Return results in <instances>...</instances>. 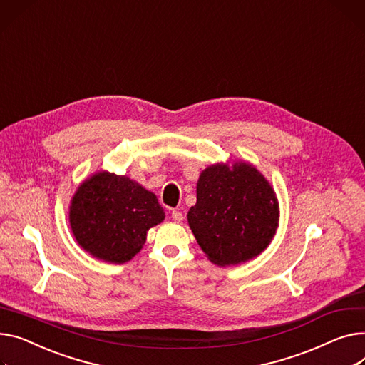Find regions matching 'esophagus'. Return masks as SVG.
<instances>
[{
    "label": "esophagus",
    "instance_id": "1",
    "mask_svg": "<svg viewBox=\"0 0 365 365\" xmlns=\"http://www.w3.org/2000/svg\"><path fill=\"white\" fill-rule=\"evenodd\" d=\"M172 218H173L175 222L180 223V222L183 220V214H182V211H179V210H173V211H172Z\"/></svg>",
    "mask_w": 365,
    "mask_h": 365
}]
</instances>
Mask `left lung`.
<instances>
[{
  "label": "left lung",
  "instance_id": "left-lung-1",
  "mask_svg": "<svg viewBox=\"0 0 365 365\" xmlns=\"http://www.w3.org/2000/svg\"><path fill=\"white\" fill-rule=\"evenodd\" d=\"M187 222L211 262H245L269 247L276 233V193L251 164L210 165L200 176Z\"/></svg>",
  "mask_w": 365,
  "mask_h": 365
}]
</instances>
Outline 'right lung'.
<instances>
[{
	"mask_svg": "<svg viewBox=\"0 0 365 365\" xmlns=\"http://www.w3.org/2000/svg\"><path fill=\"white\" fill-rule=\"evenodd\" d=\"M164 220L153 192L126 176L96 173L76 190L70 226L78 244L93 257L123 264L135 257L150 227Z\"/></svg>",
	"mask_w": 365,
	"mask_h": 365,
	"instance_id": "right-lung-1",
	"label": "right lung"
}]
</instances>
